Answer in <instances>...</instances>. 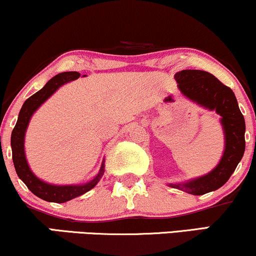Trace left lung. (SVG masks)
<instances>
[{
	"label": "left lung",
	"mask_w": 256,
	"mask_h": 256,
	"mask_svg": "<svg viewBox=\"0 0 256 256\" xmlns=\"http://www.w3.org/2000/svg\"><path fill=\"white\" fill-rule=\"evenodd\" d=\"M175 80L184 95L206 108L216 110L222 116L226 134V150L211 173L186 184H170L174 188L202 196L223 186L241 161L246 149L244 118L234 92L212 74L202 70H181L175 74Z\"/></svg>",
	"instance_id": "left-lung-1"
}]
</instances>
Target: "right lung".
I'll return each mask as SVG.
<instances>
[{"instance_id":"add662e5","label":"right lung","mask_w":256,"mask_h":256,"mask_svg":"<svg viewBox=\"0 0 256 256\" xmlns=\"http://www.w3.org/2000/svg\"><path fill=\"white\" fill-rule=\"evenodd\" d=\"M78 78L80 74L76 72H62L58 74L54 78H52L39 92H36V94H33L32 96H30L24 101L20 110L16 124H15V128H13V132H12V152H13V162L18 176L24 181V184L28 187V190L33 194L39 196L40 199L46 200V202H66L68 200H72L76 198V196L84 194L86 192H88L89 190L95 187V184L98 182V180H100L104 174L102 163L100 173L90 182L80 184V186H56V184H46L36 178L30 172L28 163L26 161V156H24V132H26L30 116H32V114L36 112V110L38 108L40 104L44 102L45 100H48L60 86Z\"/></svg>"}]
</instances>
